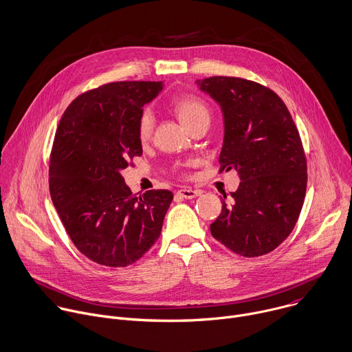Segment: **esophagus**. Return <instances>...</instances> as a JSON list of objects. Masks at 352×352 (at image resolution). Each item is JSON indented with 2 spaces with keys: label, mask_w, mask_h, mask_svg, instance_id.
Wrapping results in <instances>:
<instances>
[{
  "label": "esophagus",
  "mask_w": 352,
  "mask_h": 352,
  "mask_svg": "<svg viewBox=\"0 0 352 352\" xmlns=\"http://www.w3.org/2000/svg\"><path fill=\"white\" fill-rule=\"evenodd\" d=\"M201 192L200 190H195V189H190V188H182L177 192L178 196L184 197V199H192V197H196L199 196Z\"/></svg>",
  "instance_id": "esophagus-1"
}]
</instances>
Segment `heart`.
<instances>
[{"instance_id":"heart-1","label":"heart","mask_w":352,"mask_h":352,"mask_svg":"<svg viewBox=\"0 0 352 352\" xmlns=\"http://www.w3.org/2000/svg\"><path fill=\"white\" fill-rule=\"evenodd\" d=\"M174 110L179 120L192 131L200 124H208L211 110L206 100L195 95H186L175 100ZM155 130V116L149 107H145L137 122V138L141 145H148Z\"/></svg>"}]
</instances>
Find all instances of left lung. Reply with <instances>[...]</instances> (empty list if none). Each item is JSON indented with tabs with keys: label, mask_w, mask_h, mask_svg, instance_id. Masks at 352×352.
Listing matches in <instances>:
<instances>
[{
	"label": "left lung",
	"mask_w": 352,
	"mask_h": 352,
	"mask_svg": "<svg viewBox=\"0 0 352 352\" xmlns=\"http://www.w3.org/2000/svg\"><path fill=\"white\" fill-rule=\"evenodd\" d=\"M222 107L225 138L219 171L241 184L222 201L211 235L243 257L275 250L296 226L307 190V157L292 114L271 88L241 77L197 80ZM226 199V195H223Z\"/></svg>",
	"instance_id": "left-lung-1"
}]
</instances>
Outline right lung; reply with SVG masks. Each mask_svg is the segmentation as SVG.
I'll return each mask as SVG.
<instances>
[{
  "mask_svg": "<svg viewBox=\"0 0 352 352\" xmlns=\"http://www.w3.org/2000/svg\"><path fill=\"white\" fill-rule=\"evenodd\" d=\"M160 81H114L78 95L65 110L50 156V193L77 250L104 267H129L159 239L173 193L137 197L122 170L142 156L137 122Z\"/></svg>",
  "mask_w": 352,
  "mask_h": 352,
  "instance_id": "add662e5",
  "label": "right lung"
}]
</instances>
